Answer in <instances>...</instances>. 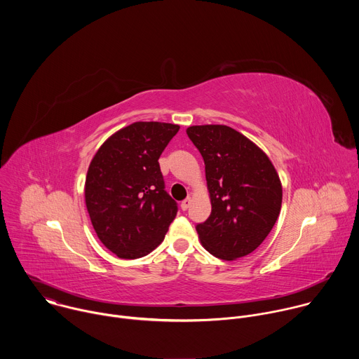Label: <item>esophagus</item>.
Here are the masks:
<instances>
[{
	"instance_id": "obj_1",
	"label": "esophagus",
	"mask_w": 359,
	"mask_h": 359,
	"mask_svg": "<svg viewBox=\"0 0 359 359\" xmlns=\"http://www.w3.org/2000/svg\"><path fill=\"white\" fill-rule=\"evenodd\" d=\"M190 204H191V198H190V197L184 198V200L182 201V204H180V208H182V210H187V209L190 208Z\"/></svg>"
}]
</instances>
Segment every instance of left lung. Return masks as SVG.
<instances>
[{
	"mask_svg": "<svg viewBox=\"0 0 359 359\" xmlns=\"http://www.w3.org/2000/svg\"><path fill=\"white\" fill-rule=\"evenodd\" d=\"M189 139L206 166L212 213L196 230L215 257L231 262L257 248L276 224L280 177L266 153L224 125L190 126Z\"/></svg>",
	"mask_w": 359,
	"mask_h": 359,
	"instance_id": "obj_1",
	"label": "left lung"
}]
</instances>
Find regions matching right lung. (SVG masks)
I'll return each instance as SVG.
<instances>
[{
	"instance_id": "1",
	"label": "right lung",
	"mask_w": 359,
	"mask_h": 359,
	"mask_svg": "<svg viewBox=\"0 0 359 359\" xmlns=\"http://www.w3.org/2000/svg\"><path fill=\"white\" fill-rule=\"evenodd\" d=\"M179 129L135 122L102 144L89 165L85 201L92 226L121 259H139L155 250L177 215L159 158Z\"/></svg>"
}]
</instances>
